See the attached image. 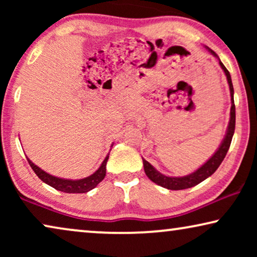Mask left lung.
I'll return each mask as SVG.
<instances>
[{
  "label": "left lung",
  "instance_id": "obj_1",
  "mask_svg": "<svg viewBox=\"0 0 257 257\" xmlns=\"http://www.w3.org/2000/svg\"><path fill=\"white\" fill-rule=\"evenodd\" d=\"M214 56H216V54L212 50H209ZM220 65L222 70L226 73L227 76V80L228 84H229V90H230V97H231V107H230V119H229V124H228V128H227V133L224 136V139L221 143V145L215 153L213 154V157L207 161L206 164H203L201 167L198 168L195 172L193 173L186 175V177H180V178H174V177H166V175L161 174L160 172H158L156 168H154L152 165H151L149 161H146L145 159H143V164H144V171L149 179H151L154 184L161 186V187H165L167 189H172V191H179V189H186V188H191L193 186L200 184L203 180H206L207 178L210 177L214 172H215L219 166L222 163L224 157L229 150L231 139H233V135L235 131V104H234V87H233V83H231V78H230V73L228 70L226 69V66L222 64V62L220 61Z\"/></svg>",
  "mask_w": 257,
  "mask_h": 257
}]
</instances>
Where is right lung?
Instances as JSON below:
<instances>
[{
  "label": "right lung",
  "instance_id": "right-lung-1",
  "mask_svg": "<svg viewBox=\"0 0 257 257\" xmlns=\"http://www.w3.org/2000/svg\"><path fill=\"white\" fill-rule=\"evenodd\" d=\"M107 159H108V154L104 159L103 164L100 165V167L98 168L93 174H91L90 177L87 178L79 179V180H69V179L54 177V175L49 174L43 170H41V168L36 166V165H35L30 159H28V163H29L30 167L33 168V171L36 173L37 177L40 178L42 181L45 182V184H48L49 186H51V187H54L55 189H57V191H61L64 193H86L96 187V186L105 178V175H106Z\"/></svg>",
  "mask_w": 257,
  "mask_h": 257
}]
</instances>
